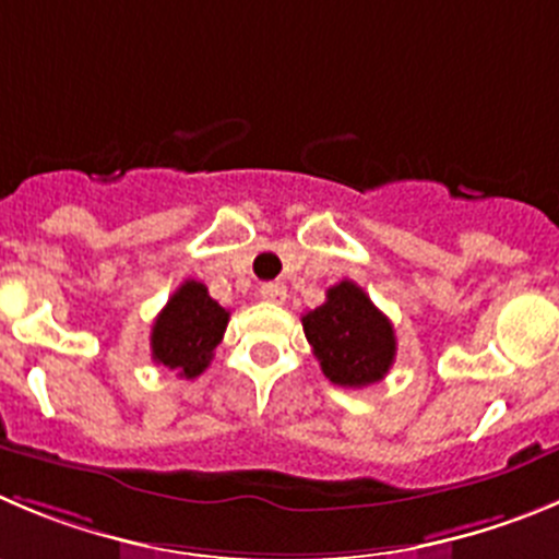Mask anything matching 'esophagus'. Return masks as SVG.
<instances>
[{"instance_id": "obj_1", "label": "esophagus", "mask_w": 559, "mask_h": 559, "mask_svg": "<svg viewBox=\"0 0 559 559\" xmlns=\"http://www.w3.org/2000/svg\"><path fill=\"white\" fill-rule=\"evenodd\" d=\"M259 295H262L264 300H267V304H284V300H286V286L281 284V281H267V284H262Z\"/></svg>"}]
</instances>
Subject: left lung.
I'll use <instances>...</instances> for the list:
<instances>
[{
    "label": "left lung",
    "mask_w": 559,
    "mask_h": 559,
    "mask_svg": "<svg viewBox=\"0 0 559 559\" xmlns=\"http://www.w3.org/2000/svg\"><path fill=\"white\" fill-rule=\"evenodd\" d=\"M304 331L325 378L344 389L383 380L397 356L394 325L353 281L325 292V304L304 314Z\"/></svg>",
    "instance_id": "1"
}]
</instances>
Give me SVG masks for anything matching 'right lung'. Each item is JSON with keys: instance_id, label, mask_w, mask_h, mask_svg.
Returning <instances> with one entry per match:
<instances>
[{"instance_id": "1", "label": "right lung", "mask_w": 559, "mask_h": 559, "mask_svg": "<svg viewBox=\"0 0 559 559\" xmlns=\"http://www.w3.org/2000/svg\"><path fill=\"white\" fill-rule=\"evenodd\" d=\"M228 317L231 314L209 297L201 281H185L154 320L151 358L179 372V378H198L215 356Z\"/></svg>"}]
</instances>
